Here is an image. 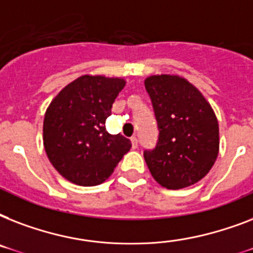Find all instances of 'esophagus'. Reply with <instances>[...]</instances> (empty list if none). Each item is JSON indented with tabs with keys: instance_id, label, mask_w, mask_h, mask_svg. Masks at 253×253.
Masks as SVG:
<instances>
[{
	"instance_id": "1",
	"label": "esophagus",
	"mask_w": 253,
	"mask_h": 253,
	"mask_svg": "<svg viewBox=\"0 0 253 253\" xmlns=\"http://www.w3.org/2000/svg\"><path fill=\"white\" fill-rule=\"evenodd\" d=\"M131 144H132V148H136V147H138V139H136V136H132V138H131Z\"/></svg>"
}]
</instances>
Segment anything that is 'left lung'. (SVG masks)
I'll use <instances>...</instances> for the list:
<instances>
[{
    "mask_svg": "<svg viewBox=\"0 0 253 253\" xmlns=\"http://www.w3.org/2000/svg\"><path fill=\"white\" fill-rule=\"evenodd\" d=\"M158 121L159 140L144 160L156 182L167 189L186 188L202 180L219 152V126L204 94L177 75L144 80Z\"/></svg>",
    "mask_w": 253,
    "mask_h": 253,
    "instance_id": "obj_1",
    "label": "left lung"
}]
</instances>
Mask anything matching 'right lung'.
<instances>
[{"instance_id":"add662e5","label":"right lung","mask_w":253,"mask_h":253,"mask_svg":"<svg viewBox=\"0 0 253 253\" xmlns=\"http://www.w3.org/2000/svg\"><path fill=\"white\" fill-rule=\"evenodd\" d=\"M121 77L84 75L63 87L47 107L43 144L48 160L65 180L80 186L102 184L114 172L131 142L105 128Z\"/></svg>"}]
</instances>
